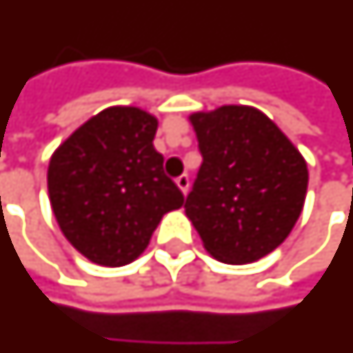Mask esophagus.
I'll return each instance as SVG.
<instances>
[{
    "mask_svg": "<svg viewBox=\"0 0 353 353\" xmlns=\"http://www.w3.org/2000/svg\"><path fill=\"white\" fill-rule=\"evenodd\" d=\"M174 182H176V186L180 188V192L186 195L188 188H190V179H188V174H180L179 179L174 180Z\"/></svg>",
    "mask_w": 353,
    "mask_h": 353,
    "instance_id": "esophagus-1",
    "label": "esophagus"
}]
</instances>
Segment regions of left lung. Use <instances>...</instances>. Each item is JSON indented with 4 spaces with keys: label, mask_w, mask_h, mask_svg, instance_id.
Returning a JSON list of instances; mask_svg holds the SVG:
<instances>
[{
    "label": "left lung",
    "mask_w": 353,
    "mask_h": 353,
    "mask_svg": "<svg viewBox=\"0 0 353 353\" xmlns=\"http://www.w3.org/2000/svg\"><path fill=\"white\" fill-rule=\"evenodd\" d=\"M203 163L186 216L218 261H258L284 243L299 220L307 161L271 118L246 105L194 112Z\"/></svg>",
    "instance_id": "8db88e82"
}]
</instances>
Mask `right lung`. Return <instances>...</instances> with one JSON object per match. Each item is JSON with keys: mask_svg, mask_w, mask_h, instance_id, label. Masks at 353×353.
Returning <instances> with one entry per match:
<instances>
[{"mask_svg": "<svg viewBox=\"0 0 353 353\" xmlns=\"http://www.w3.org/2000/svg\"><path fill=\"white\" fill-rule=\"evenodd\" d=\"M158 118L109 107L74 130L48 163V197L61 233L92 263L137 259L161 218L184 205L152 141Z\"/></svg>", "mask_w": 353, "mask_h": 353, "instance_id": "obj_1", "label": "right lung"}]
</instances>
